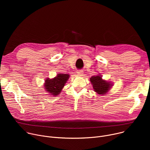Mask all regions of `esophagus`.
I'll use <instances>...</instances> for the list:
<instances>
[{
	"instance_id": "esophagus-1",
	"label": "esophagus",
	"mask_w": 150,
	"mask_h": 150,
	"mask_svg": "<svg viewBox=\"0 0 150 150\" xmlns=\"http://www.w3.org/2000/svg\"><path fill=\"white\" fill-rule=\"evenodd\" d=\"M77 72V74L78 75H79V76H82L83 75V71H82V70H79V71H76Z\"/></svg>"
}]
</instances>
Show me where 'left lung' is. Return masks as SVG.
<instances>
[{"instance_id": "8db88e82", "label": "left lung", "mask_w": 150, "mask_h": 150, "mask_svg": "<svg viewBox=\"0 0 150 150\" xmlns=\"http://www.w3.org/2000/svg\"><path fill=\"white\" fill-rule=\"evenodd\" d=\"M90 81L93 86V89L98 94L104 95L108 93L110 89L111 83L109 82H107L102 79L100 75L93 76L90 78Z\"/></svg>"}]
</instances>
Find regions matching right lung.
I'll list each match as a JSON object with an SVG mask.
<instances>
[{
    "label": "right lung",
    "instance_id": "1",
    "mask_svg": "<svg viewBox=\"0 0 150 150\" xmlns=\"http://www.w3.org/2000/svg\"><path fill=\"white\" fill-rule=\"evenodd\" d=\"M69 75L65 74H58L53 79L47 78L45 80V88L50 95L57 96L59 95L64 85H65L67 81L69 79Z\"/></svg>",
    "mask_w": 150,
    "mask_h": 150
}]
</instances>
